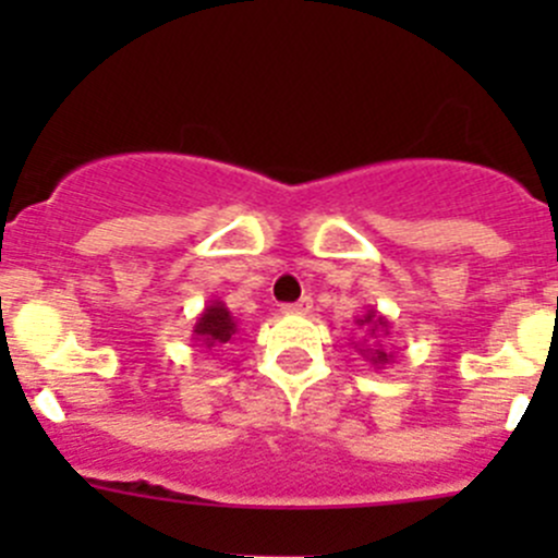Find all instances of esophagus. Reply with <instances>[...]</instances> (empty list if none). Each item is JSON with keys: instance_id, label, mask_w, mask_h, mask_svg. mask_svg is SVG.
I'll return each instance as SVG.
<instances>
[{"instance_id": "34e87169", "label": "esophagus", "mask_w": 558, "mask_h": 558, "mask_svg": "<svg viewBox=\"0 0 558 558\" xmlns=\"http://www.w3.org/2000/svg\"><path fill=\"white\" fill-rule=\"evenodd\" d=\"M283 311L286 313H300V315L311 313L313 311V296H302V300H296L294 305H286Z\"/></svg>"}]
</instances>
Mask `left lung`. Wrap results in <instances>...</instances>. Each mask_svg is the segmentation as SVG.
<instances>
[{
  "mask_svg": "<svg viewBox=\"0 0 558 558\" xmlns=\"http://www.w3.org/2000/svg\"><path fill=\"white\" fill-rule=\"evenodd\" d=\"M356 326H359V329L367 331L369 337H386L388 329H391V320H388L386 315H380L378 311H375L373 305H367V313L359 315ZM359 351H362V356L367 359L369 364H375V369H384L386 364H391V359H393V353L386 351L380 342H375V345H362Z\"/></svg>",
  "mask_w": 558,
  "mask_h": 558,
  "instance_id": "left-lung-1",
  "label": "left lung"
}]
</instances>
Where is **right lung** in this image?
I'll return each instance as SVG.
<instances>
[{"label": "right lung", "instance_id": "add662e5", "mask_svg": "<svg viewBox=\"0 0 558 558\" xmlns=\"http://www.w3.org/2000/svg\"><path fill=\"white\" fill-rule=\"evenodd\" d=\"M238 331V318L229 313V307L221 300H210L205 305V311L196 315L194 337L191 340L196 345L207 348V351H216V348H223L227 342H232Z\"/></svg>", "mask_w": 558, "mask_h": 558}]
</instances>
